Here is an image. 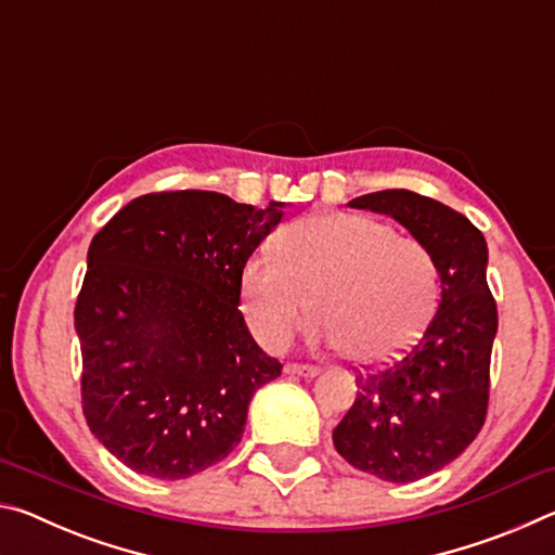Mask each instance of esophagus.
<instances>
[{
    "label": "esophagus",
    "mask_w": 555,
    "mask_h": 555,
    "mask_svg": "<svg viewBox=\"0 0 555 555\" xmlns=\"http://www.w3.org/2000/svg\"><path fill=\"white\" fill-rule=\"evenodd\" d=\"M286 374H296V377H315L318 367H313V364H286Z\"/></svg>",
    "instance_id": "obj_1"
}]
</instances>
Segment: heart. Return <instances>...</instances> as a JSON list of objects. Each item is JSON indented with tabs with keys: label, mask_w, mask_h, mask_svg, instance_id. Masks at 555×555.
<instances>
[{
	"label": "heart",
	"mask_w": 555,
	"mask_h": 555,
	"mask_svg": "<svg viewBox=\"0 0 555 555\" xmlns=\"http://www.w3.org/2000/svg\"><path fill=\"white\" fill-rule=\"evenodd\" d=\"M251 335L284 350L311 313L318 343L374 364L416 340L438 298L430 251L364 215H313L279 232L276 259L251 257L240 276Z\"/></svg>",
	"instance_id": "1"
}]
</instances>
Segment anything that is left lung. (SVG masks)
Instances as JSON below:
<instances>
[{"instance_id": "8db88e82", "label": "left lung", "mask_w": 555, "mask_h": 555, "mask_svg": "<svg viewBox=\"0 0 555 555\" xmlns=\"http://www.w3.org/2000/svg\"><path fill=\"white\" fill-rule=\"evenodd\" d=\"M350 205L391 215L424 244L440 274V304L411 350L357 372V397L333 443L362 473L416 482L453 463L485 424L496 335L487 242L465 215L403 188Z\"/></svg>"}]
</instances>
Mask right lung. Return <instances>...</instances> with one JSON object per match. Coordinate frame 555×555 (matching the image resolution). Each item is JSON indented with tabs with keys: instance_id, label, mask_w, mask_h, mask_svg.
<instances>
[{
	"instance_id": "1",
	"label": "right lung",
	"mask_w": 555,
	"mask_h": 555,
	"mask_svg": "<svg viewBox=\"0 0 555 555\" xmlns=\"http://www.w3.org/2000/svg\"><path fill=\"white\" fill-rule=\"evenodd\" d=\"M281 218L284 203L164 191L92 237L75 304L82 413L134 473L185 480L220 463L255 391L281 374L237 308L242 267Z\"/></svg>"
}]
</instances>
